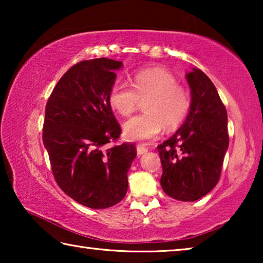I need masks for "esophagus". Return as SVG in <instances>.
I'll return each mask as SVG.
<instances>
[{
    "mask_svg": "<svg viewBox=\"0 0 263 263\" xmlns=\"http://www.w3.org/2000/svg\"><path fill=\"white\" fill-rule=\"evenodd\" d=\"M148 151V148L146 147V146H144V145H141V144H139V145H137V153H138V155H141V154H145L146 152H147Z\"/></svg>",
    "mask_w": 263,
    "mask_h": 263,
    "instance_id": "1",
    "label": "esophagus"
}]
</instances>
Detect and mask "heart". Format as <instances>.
I'll use <instances>...</instances> for the list:
<instances>
[{"label": "heart", "mask_w": 263, "mask_h": 263, "mask_svg": "<svg viewBox=\"0 0 263 263\" xmlns=\"http://www.w3.org/2000/svg\"><path fill=\"white\" fill-rule=\"evenodd\" d=\"M132 86L117 81L111 86L109 104L121 116L131 115L140 101L144 114L123 124V132L130 140H149L158 137L163 127L174 130L184 121L191 106L190 91L177 79L162 68L138 70L132 77Z\"/></svg>", "instance_id": "1"}]
</instances>
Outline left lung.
<instances>
[{
    "instance_id": "obj_1",
    "label": "left lung",
    "mask_w": 263,
    "mask_h": 263,
    "mask_svg": "<svg viewBox=\"0 0 263 263\" xmlns=\"http://www.w3.org/2000/svg\"><path fill=\"white\" fill-rule=\"evenodd\" d=\"M191 106L185 122L158 146L160 183L172 198L194 202L215 188L229 147L228 112L215 84L201 69L186 74Z\"/></svg>"
}]
</instances>
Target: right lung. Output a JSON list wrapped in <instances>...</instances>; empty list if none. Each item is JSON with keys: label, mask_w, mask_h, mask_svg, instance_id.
<instances>
[{"label": "right lung", "mask_w": 263, "mask_h": 263, "mask_svg": "<svg viewBox=\"0 0 263 263\" xmlns=\"http://www.w3.org/2000/svg\"><path fill=\"white\" fill-rule=\"evenodd\" d=\"M121 61H80L48 97L43 142L53 176L65 194L91 209H106L125 197L135 144L115 145L122 128L109 104Z\"/></svg>", "instance_id": "add662e5"}]
</instances>
